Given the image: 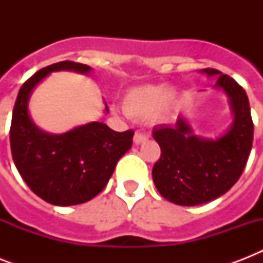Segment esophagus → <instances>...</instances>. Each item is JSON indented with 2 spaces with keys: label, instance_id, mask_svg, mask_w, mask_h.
Returning <instances> with one entry per match:
<instances>
[{
  "label": "esophagus",
  "instance_id": "esophagus-1",
  "mask_svg": "<svg viewBox=\"0 0 263 263\" xmlns=\"http://www.w3.org/2000/svg\"><path fill=\"white\" fill-rule=\"evenodd\" d=\"M146 140H147V135H144V134H142V132H136L135 136H134V143L135 144L143 143V142H146Z\"/></svg>",
  "mask_w": 263,
  "mask_h": 263
}]
</instances>
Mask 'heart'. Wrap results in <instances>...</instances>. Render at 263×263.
Returning a JSON list of instances; mask_svg holds the SVG:
<instances>
[{"label": "heart", "instance_id": "heart-1", "mask_svg": "<svg viewBox=\"0 0 263 263\" xmlns=\"http://www.w3.org/2000/svg\"><path fill=\"white\" fill-rule=\"evenodd\" d=\"M179 101V92L166 84H146L134 87L124 95V111L136 120H148L169 115Z\"/></svg>", "mask_w": 263, "mask_h": 263}]
</instances>
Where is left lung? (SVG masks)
<instances>
[{"label":"left lung","mask_w":263,"mask_h":263,"mask_svg":"<svg viewBox=\"0 0 263 263\" xmlns=\"http://www.w3.org/2000/svg\"><path fill=\"white\" fill-rule=\"evenodd\" d=\"M200 73L217 76L213 87L228 97L232 123L216 139L195 135L183 115L175 125L154 128L161 158L153 168V180L165 199L180 206L208 203L229 191L243 173L253 146L254 125L246 91L217 69L206 68Z\"/></svg>","instance_id":"1"}]
</instances>
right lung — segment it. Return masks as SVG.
<instances>
[{
    "instance_id": "add662e5",
    "label": "right lung",
    "mask_w": 263,
    "mask_h": 263,
    "mask_svg": "<svg viewBox=\"0 0 263 263\" xmlns=\"http://www.w3.org/2000/svg\"><path fill=\"white\" fill-rule=\"evenodd\" d=\"M90 75L92 68L61 61L43 68L23 84L14 103L10 150L18 173L31 191L47 203L72 206L88 202L102 191L116 164L131 148L134 131L116 132L99 121L78 125L64 134H49L28 111L35 87L51 72ZM105 111H109L105 102Z\"/></svg>"
}]
</instances>
